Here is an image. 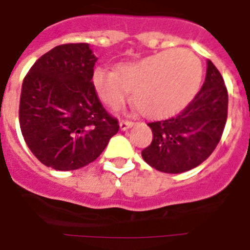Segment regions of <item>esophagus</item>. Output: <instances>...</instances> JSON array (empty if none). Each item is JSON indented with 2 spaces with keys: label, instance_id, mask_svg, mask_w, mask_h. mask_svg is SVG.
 I'll return each mask as SVG.
<instances>
[{
  "label": "esophagus",
  "instance_id": "34e87169",
  "mask_svg": "<svg viewBox=\"0 0 250 250\" xmlns=\"http://www.w3.org/2000/svg\"><path fill=\"white\" fill-rule=\"evenodd\" d=\"M132 125H134V123L130 120H125V119H123V120L120 121V129L121 130H127L129 127H131Z\"/></svg>",
  "mask_w": 250,
  "mask_h": 250
}]
</instances>
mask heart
<instances>
[{
    "mask_svg": "<svg viewBox=\"0 0 250 250\" xmlns=\"http://www.w3.org/2000/svg\"><path fill=\"white\" fill-rule=\"evenodd\" d=\"M203 68L189 50H167L135 62L121 63L116 72L99 67L92 83L111 107L123 105L134 90L132 103L145 116H163L184 106L198 91Z\"/></svg>",
    "mask_w": 250,
    "mask_h": 250,
    "instance_id": "1",
    "label": "heart"
}]
</instances>
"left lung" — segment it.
<instances>
[{"label": "left lung", "mask_w": 250, "mask_h": 250, "mask_svg": "<svg viewBox=\"0 0 250 250\" xmlns=\"http://www.w3.org/2000/svg\"><path fill=\"white\" fill-rule=\"evenodd\" d=\"M228 118V90L219 70L208 61L202 89L171 118L147 123L152 140L141 151L150 167L179 174L194 169L210 156Z\"/></svg>", "instance_id": "left-lung-1"}]
</instances>
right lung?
<instances>
[{
    "label": "right lung",
    "mask_w": 250,
    "mask_h": 250,
    "mask_svg": "<svg viewBox=\"0 0 250 250\" xmlns=\"http://www.w3.org/2000/svg\"><path fill=\"white\" fill-rule=\"evenodd\" d=\"M96 57L89 43L46 52L23 79L19 119L28 149L43 165L76 170L100 156L119 131L92 83Z\"/></svg>",
    "instance_id": "obj_1"
}]
</instances>
